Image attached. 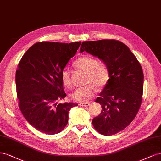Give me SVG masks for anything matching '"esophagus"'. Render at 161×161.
Segmentation results:
<instances>
[{
  "label": "esophagus",
  "mask_w": 161,
  "mask_h": 161,
  "mask_svg": "<svg viewBox=\"0 0 161 161\" xmlns=\"http://www.w3.org/2000/svg\"><path fill=\"white\" fill-rule=\"evenodd\" d=\"M79 105L81 107H86L90 106V103H80L79 104Z\"/></svg>",
  "instance_id": "esophagus-1"
}]
</instances>
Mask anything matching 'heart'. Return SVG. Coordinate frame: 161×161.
<instances>
[{
  "mask_svg": "<svg viewBox=\"0 0 161 161\" xmlns=\"http://www.w3.org/2000/svg\"><path fill=\"white\" fill-rule=\"evenodd\" d=\"M75 66L80 70L86 73L84 87L76 89L71 94V98L77 102H87L97 92L98 88H103L107 85L109 80V72L104 63L98 62L95 58L84 55L78 58L75 61ZM63 84L68 88L72 87L70 71L65 68L61 72Z\"/></svg>",
  "mask_w": 161,
  "mask_h": 161,
  "instance_id": "b5f03b06",
  "label": "heart"
}]
</instances>
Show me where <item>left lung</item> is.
<instances>
[{"label": "left lung", "mask_w": 161, "mask_h": 161, "mask_svg": "<svg viewBox=\"0 0 161 161\" xmlns=\"http://www.w3.org/2000/svg\"><path fill=\"white\" fill-rule=\"evenodd\" d=\"M98 57L108 69L109 80L95 102L102 111L93 119L95 130L112 136L134 120L142 103L144 74L140 63L127 46L116 40L85 41L80 53Z\"/></svg>", "instance_id": "obj_1"}]
</instances>
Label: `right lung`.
Masks as SVG:
<instances>
[{"label": "right lung", "mask_w": 161, "mask_h": 161, "mask_svg": "<svg viewBox=\"0 0 161 161\" xmlns=\"http://www.w3.org/2000/svg\"><path fill=\"white\" fill-rule=\"evenodd\" d=\"M81 43L37 42L18 64L15 82L19 107L26 120L40 132L60 133L67 125L70 109L78 105L57 101L67 96L61 72Z\"/></svg>", "instance_id": "add662e5"}]
</instances>
